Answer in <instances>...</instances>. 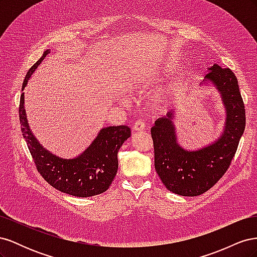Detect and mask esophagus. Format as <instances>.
Masks as SVG:
<instances>
[{"mask_svg": "<svg viewBox=\"0 0 257 257\" xmlns=\"http://www.w3.org/2000/svg\"><path fill=\"white\" fill-rule=\"evenodd\" d=\"M133 130L135 132H141L145 130V122L142 120H138L135 122V124L133 125Z\"/></svg>", "mask_w": 257, "mask_h": 257, "instance_id": "obj_1", "label": "esophagus"}]
</instances>
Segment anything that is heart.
<instances>
[{
    "label": "heart",
    "mask_w": 257,
    "mask_h": 257,
    "mask_svg": "<svg viewBox=\"0 0 257 257\" xmlns=\"http://www.w3.org/2000/svg\"><path fill=\"white\" fill-rule=\"evenodd\" d=\"M164 72L160 68H141L124 83L125 90L137 96L146 95L164 80ZM172 104V90L169 87L160 88L148 97V108L153 112L166 110Z\"/></svg>",
    "instance_id": "b5f03b06"
}]
</instances>
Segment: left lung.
<instances>
[{
	"label": "left lung",
	"instance_id": "1",
	"mask_svg": "<svg viewBox=\"0 0 257 257\" xmlns=\"http://www.w3.org/2000/svg\"><path fill=\"white\" fill-rule=\"evenodd\" d=\"M200 85L213 87L226 112L224 128L214 142L197 150L179 144L174 124L175 110L155 121L151 128L154 167L170 192L181 196H198L226 173L245 127V110L238 80L229 68L213 64Z\"/></svg>",
	"mask_w": 257,
	"mask_h": 257
}]
</instances>
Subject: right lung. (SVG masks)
Here are the masks:
<instances>
[{
	"instance_id": "1",
	"label": "right lung",
	"mask_w": 257,
	"mask_h": 257,
	"mask_svg": "<svg viewBox=\"0 0 257 257\" xmlns=\"http://www.w3.org/2000/svg\"><path fill=\"white\" fill-rule=\"evenodd\" d=\"M49 52V49L46 50L43 57L29 69L22 83V91ZM19 119L22 136L26 139L38 173L54 189L77 197L94 196L108 190L118 172V151L123 143L131 137L128 126L103 127L92 144L78 157L62 159L45 149L33 135L25 109L23 92L20 97Z\"/></svg>"
}]
</instances>
